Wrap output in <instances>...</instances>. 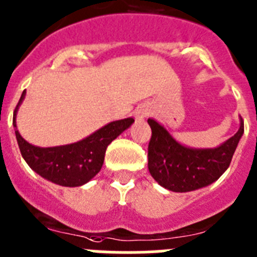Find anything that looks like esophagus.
<instances>
[{
    "label": "esophagus",
    "instance_id": "obj_1",
    "mask_svg": "<svg viewBox=\"0 0 257 257\" xmlns=\"http://www.w3.org/2000/svg\"><path fill=\"white\" fill-rule=\"evenodd\" d=\"M136 117L137 119H143V117H146V115H147V110L146 108H138V110H136Z\"/></svg>",
    "mask_w": 257,
    "mask_h": 257
}]
</instances>
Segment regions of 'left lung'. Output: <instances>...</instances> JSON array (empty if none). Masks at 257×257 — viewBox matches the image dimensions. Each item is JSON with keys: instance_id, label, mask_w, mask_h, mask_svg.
<instances>
[{"instance_id": "obj_1", "label": "left lung", "mask_w": 257, "mask_h": 257, "mask_svg": "<svg viewBox=\"0 0 257 257\" xmlns=\"http://www.w3.org/2000/svg\"><path fill=\"white\" fill-rule=\"evenodd\" d=\"M152 136L149 143V170L157 183L173 192H189L214 183L223 175L243 134L237 133L215 149H191L180 145L156 120H147Z\"/></svg>"}]
</instances>
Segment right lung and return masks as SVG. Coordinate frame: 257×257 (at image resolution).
<instances>
[{
    "mask_svg": "<svg viewBox=\"0 0 257 257\" xmlns=\"http://www.w3.org/2000/svg\"><path fill=\"white\" fill-rule=\"evenodd\" d=\"M25 97V91L14 111L13 125L22 156L37 174L64 187H79L88 183L100 172L107 146L134 123L133 117L111 121L84 140L56 147H37L20 136L16 129V112Z\"/></svg>",
    "mask_w": 257,
    "mask_h": 257,
    "instance_id": "obj_1",
    "label": "right lung"
}]
</instances>
